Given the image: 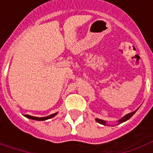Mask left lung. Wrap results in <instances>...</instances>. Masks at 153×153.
Wrapping results in <instances>:
<instances>
[{"instance_id": "1", "label": "left lung", "mask_w": 153, "mask_h": 153, "mask_svg": "<svg viewBox=\"0 0 153 153\" xmlns=\"http://www.w3.org/2000/svg\"><path fill=\"white\" fill-rule=\"evenodd\" d=\"M138 111V109L136 110V111H133V112L131 113H128V114H127V115H125L123 118H121L120 120H119V124H121V123H123V122L126 121V120H128V119H130L134 115V114L136 111ZM96 121L97 122V123H99V124H102V125H106V121H104V120H100V119H96Z\"/></svg>"}]
</instances>
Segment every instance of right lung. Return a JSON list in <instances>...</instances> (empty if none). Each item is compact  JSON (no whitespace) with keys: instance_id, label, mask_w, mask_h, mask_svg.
Returning a JSON list of instances; mask_svg holds the SVG:
<instances>
[{"instance_id":"obj_1","label":"right lung","mask_w":153,"mask_h":153,"mask_svg":"<svg viewBox=\"0 0 153 153\" xmlns=\"http://www.w3.org/2000/svg\"><path fill=\"white\" fill-rule=\"evenodd\" d=\"M57 113H55V114H52V115H48L47 117H35V116H31V115H25V117H27L28 119H31V120H48V119H51L54 117L55 115H56Z\"/></svg>"}]
</instances>
